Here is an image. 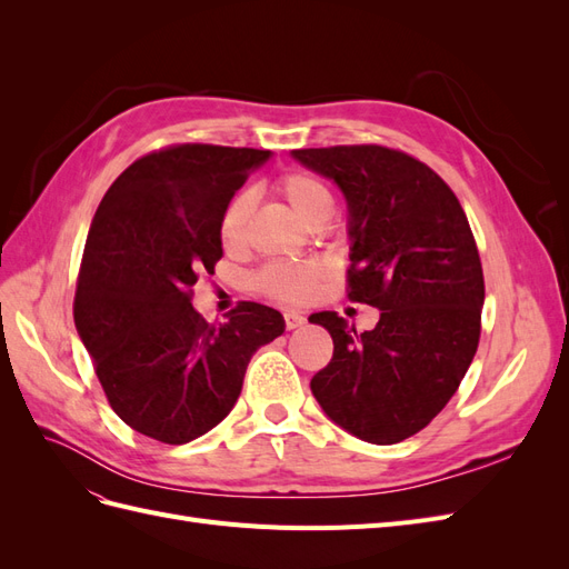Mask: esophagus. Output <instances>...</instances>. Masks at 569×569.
<instances>
[{"label": "esophagus", "mask_w": 569, "mask_h": 569, "mask_svg": "<svg viewBox=\"0 0 569 569\" xmlns=\"http://www.w3.org/2000/svg\"><path fill=\"white\" fill-rule=\"evenodd\" d=\"M284 325H287V330H297V327L306 325V318L297 311H287L284 313Z\"/></svg>", "instance_id": "1"}]
</instances>
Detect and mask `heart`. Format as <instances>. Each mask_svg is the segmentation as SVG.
<instances>
[{
    "label": "heart",
    "instance_id": "heart-1",
    "mask_svg": "<svg viewBox=\"0 0 569 569\" xmlns=\"http://www.w3.org/2000/svg\"><path fill=\"white\" fill-rule=\"evenodd\" d=\"M274 194L282 197L308 228L320 230L335 211V199L327 184L303 170H291L274 180ZM253 216V194L249 189L237 192L222 209L218 232L220 242L228 251H242L249 242V226ZM327 274V268L318 261L311 263H268L256 274V287L266 297L282 303H303L311 299L318 284Z\"/></svg>",
    "mask_w": 569,
    "mask_h": 569
}]
</instances>
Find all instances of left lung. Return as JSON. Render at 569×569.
Here are the masks:
<instances>
[{"label":"left lung","instance_id":"obj_1","mask_svg":"<svg viewBox=\"0 0 569 569\" xmlns=\"http://www.w3.org/2000/svg\"><path fill=\"white\" fill-rule=\"evenodd\" d=\"M291 157L347 197V295L380 308L363 335L335 311L311 316L335 341L313 396L353 437L399 443L439 416L477 353L485 274L468 216L453 189L406 151L351 144Z\"/></svg>","mask_w":569,"mask_h":569}]
</instances>
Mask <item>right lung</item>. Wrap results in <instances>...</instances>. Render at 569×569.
I'll list each match as a JSON object with an SVG mask.
<instances>
[{
  "label": "right lung",
  "mask_w": 569,
  "mask_h": 569,
  "mask_svg": "<svg viewBox=\"0 0 569 569\" xmlns=\"http://www.w3.org/2000/svg\"><path fill=\"white\" fill-rule=\"evenodd\" d=\"M270 151L170 144L116 178L92 218L73 318L116 416L187 443L228 416L256 349L284 332L274 308L239 301L206 322L192 306L222 256L218 222Z\"/></svg>",
  "instance_id": "add662e5"
}]
</instances>
